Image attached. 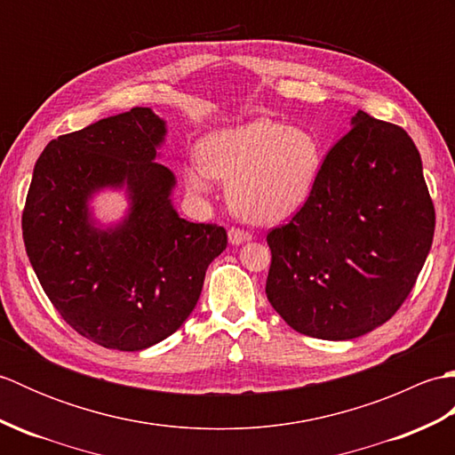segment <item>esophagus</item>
<instances>
[{"mask_svg": "<svg viewBox=\"0 0 455 455\" xmlns=\"http://www.w3.org/2000/svg\"><path fill=\"white\" fill-rule=\"evenodd\" d=\"M252 240V235L246 233V230H240V228H228V243L233 246H238V244H244V243H250Z\"/></svg>", "mask_w": 455, "mask_h": 455, "instance_id": "1", "label": "esophagus"}]
</instances>
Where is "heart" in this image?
<instances>
[{
	"mask_svg": "<svg viewBox=\"0 0 455 455\" xmlns=\"http://www.w3.org/2000/svg\"><path fill=\"white\" fill-rule=\"evenodd\" d=\"M199 159L186 170L193 193H209L212 178L228 181V205L254 225L282 222L311 199L323 170L316 134L275 119L252 121L209 132Z\"/></svg>",
	"mask_w": 455,
	"mask_h": 455,
	"instance_id": "heart-1",
	"label": "heart"
}]
</instances>
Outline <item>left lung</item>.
<instances>
[{"mask_svg": "<svg viewBox=\"0 0 455 455\" xmlns=\"http://www.w3.org/2000/svg\"><path fill=\"white\" fill-rule=\"evenodd\" d=\"M350 124L311 199L267 235V301L297 332L323 340H352L397 313L436 220L409 134L363 111Z\"/></svg>", "mask_w": 455, "mask_h": 455, "instance_id": "8db88e82", "label": "left lung"}]
</instances>
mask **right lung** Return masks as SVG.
<instances>
[{"instance_id": "add662e5", "label": "right lung", "mask_w": 455, "mask_h": 455, "mask_svg": "<svg viewBox=\"0 0 455 455\" xmlns=\"http://www.w3.org/2000/svg\"><path fill=\"white\" fill-rule=\"evenodd\" d=\"M166 121L134 108L62 134L38 156L23 211L28 262L76 332L103 347L140 352L196 308L227 230L189 222L172 203L176 176L158 148ZM123 190L125 217L101 226L91 201Z\"/></svg>"}]
</instances>
